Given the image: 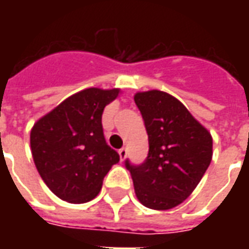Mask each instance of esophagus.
Returning a JSON list of instances; mask_svg holds the SVG:
<instances>
[{"instance_id": "esophagus-1", "label": "esophagus", "mask_w": 249, "mask_h": 249, "mask_svg": "<svg viewBox=\"0 0 249 249\" xmlns=\"http://www.w3.org/2000/svg\"><path fill=\"white\" fill-rule=\"evenodd\" d=\"M119 155H120V160L121 161H124L125 157H126V155H128V149L126 148H121L119 151Z\"/></svg>"}]
</instances>
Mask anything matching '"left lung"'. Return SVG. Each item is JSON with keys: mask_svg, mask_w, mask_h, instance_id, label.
<instances>
[{"mask_svg": "<svg viewBox=\"0 0 249 249\" xmlns=\"http://www.w3.org/2000/svg\"><path fill=\"white\" fill-rule=\"evenodd\" d=\"M149 142L140 165L125 160L136 196L146 208L167 211L197 187L212 160V136L183 104L161 90L135 94Z\"/></svg>", "mask_w": 249, "mask_h": 249, "instance_id": "8db88e82", "label": "left lung"}]
</instances>
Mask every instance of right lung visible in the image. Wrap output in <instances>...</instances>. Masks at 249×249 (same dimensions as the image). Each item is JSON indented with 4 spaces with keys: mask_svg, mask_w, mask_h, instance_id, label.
<instances>
[{
    "mask_svg": "<svg viewBox=\"0 0 249 249\" xmlns=\"http://www.w3.org/2000/svg\"><path fill=\"white\" fill-rule=\"evenodd\" d=\"M120 89L88 88L64 100L41 117L30 132L36 168L52 192L73 204L90 201L98 195L117 152L104 137V108Z\"/></svg>",
    "mask_w": 249,
    "mask_h": 249,
    "instance_id": "1",
    "label": "right lung"
}]
</instances>
